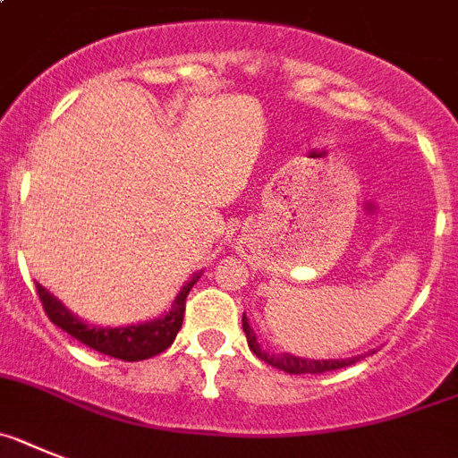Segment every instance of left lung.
I'll return each mask as SVG.
<instances>
[{
  "mask_svg": "<svg viewBox=\"0 0 458 458\" xmlns=\"http://www.w3.org/2000/svg\"><path fill=\"white\" fill-rule=\"evenodd\" d=\"M242 327H244L249 348L256 352V357H260L262 361H267V364H272V367L281 369V371L293 373V376H300V373L336 371V369L350 367V364H355L357 360H361V355L360 357H345V360H309V357H295V355H290V352H278V355H274V352H267V350L258 344L256 332H253L251 325H249V318H246V313L242 316Z\"/></svg>",
  "mask_w": 458,
  "mask_h": 458,
  "instance_id": "1",
  "label": "left lung"
}]
</instances>
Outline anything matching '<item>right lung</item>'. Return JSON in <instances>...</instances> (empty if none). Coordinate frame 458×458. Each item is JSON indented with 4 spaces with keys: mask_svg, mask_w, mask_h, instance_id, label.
<instances>
[{
    "mask_svg": "<svg viewBox=\"0 0 458 458\" xmlns=\"http://www.w3.org/2000/svg\"><path fill=\"white\" fill-rule=\"evenodd\" d=\"M200 274L202 272H196L191 276V281H186L184 288L180 290V295L174 297L173 309L165 316L154 318L149 323L126 325V327H98V325H89L85 320H81L78 316H73L41 284H37V293L41 297V304L46 309L47 318L57 327H62L64 332H69L73 339L85 344L87 348L98 350V352L114 357V360L140 361L149 360V357L158 355L165 348H170V344H173L177 332H180L182 320H184L186 297H189L191 288L200 278Z\"/></svg>",
    "mask_w": 458,
    "mask_h": 458,
    "instance_id": "add662e5",
    "label": "right lung"
}]
</instances>
